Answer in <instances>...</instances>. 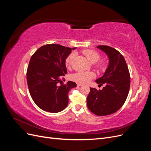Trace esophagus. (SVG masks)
I'll list each match as a JSON object with an SVG mask.
<instances>
[{
    "mask_svg": "<svg viewBox=\"0 0 151 151\" xmlns=\"http://www.w3.org/2000/svg\"><path fill=\"white\" fill-rule=\"evenodd\" d=\"M77 86H83V84H80V83H77Z\"/></svg>",
    "mask_w": 151,
    "mask_h": 151,
    "instance_id": "obj_1",
    "label": "esophagus"
}]
</instances>
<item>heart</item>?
I'll use <instances>...</instances> for the list:
<instances>
[{
	"mask_svg": "<svg viewBox=\"0 0 151 151\" xmlns=\"http://www.w3.org/2000/svg\"><path fill=\"white\" fill-rule=\"evenodd\" d=\"M83 54L88 59L89 61L91 63H96L97 62L100 58V55L98 53L92 50H86L83 51ZM76 56V53L74 52L71 53L65 59V65L67 67L69 68L71 67L72 60ZM99 67L100 68H103L104 64L102 63H99ZM95 77V75L93 72H83V71H79L74 73L70 75V79L76 82L77 83L80 84H84L88 83L90 80L93 79Z\"/></svg>",
	"mask_w": 151,
	"mask_h": 151,
	"instance_id": "b5f03b06",
	"label": "heart"
}]
</instances>
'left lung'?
Segmentation results:
<instances>
[{"label":"left lung","instance_id":"obj_1","mask_svg":"<svg viewBox=\"0 0 151 151\" xmlns=\"http://www.w3.org/2000/svg\"><path fill=\"white\" fill-rule=\"evenodd\" d=\"M109 58V65L104 75L96 82L105 85L102 90L90 88L87 97V106L98 116L111 115L117 111L125 102L129 94L130 76L127 63L122 55L111 47H97Z\"/></svg>","mask_w":151,"mask_h":151}]
</instances>
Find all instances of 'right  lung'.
I'll use <instances>...</instances> for the list:
<instances>
[{"label":"right lung","mask_w":151,"mask_h":151,"mask_svg":"<svg viewBox=\"0 0 151 151\" xmlns=\"http://www.w3.org/2000/svg\"><path fill=\"white\" fill-rule=\"evenodd\" d=\"M71 50L58 44H48L38 48L30 58L26 73L29 91L35 104L45 111L58 113L64 109L68 92L77 86L72 81L57 84L67 74L65 59Z\"/></svg>","instance_id":"obj_1"}]
</instances>
